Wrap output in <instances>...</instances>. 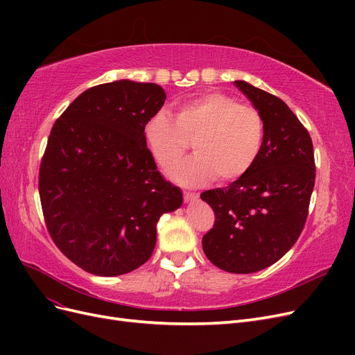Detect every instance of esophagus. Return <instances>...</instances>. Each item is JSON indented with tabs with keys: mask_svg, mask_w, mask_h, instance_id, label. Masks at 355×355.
<instances>
[{
	"mask_svg": "<svg viewBox=\"0 0 355 355\" xmlns=\"http://www.w3.org/2000/svg\"><path fill=\"white\" fill-rule=\"evenodd\" d=\"M197 198H198V194H197V192L184 191V200H185L187 202H189V201H194V200H197Z\"/></svg>",
	"mask_w": 355,
	"mask_h": 355,
	"instance_id": "1",
	"label": "esophagus"
}]
</instances>
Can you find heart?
Returning <instances> with one entry per match:
<instances>
[{
    "label": "heart",
    "instance_id": "heart-1",
    "mask_svg": "<svg viewBox=\"0 0 355 355\" xmlns=\"http://www.w3.org/2000/svg\"><path fill=\"white\" fill-rule=\"evenodd\" d=\"M263 136L261 112L218 90L182 102L176 118L158 111L144 127L145 142L163 170L173 167L194 141L197 154L171 170L182 185H201L214 176L223 184L244 178L261 155Z\"/></svg>",
    "mask_w": 355,
    "mask_h": 355
}]
</instances>
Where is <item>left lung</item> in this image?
<instances>
[{
	"label": "left lung",
	"instance_id": "1",
	"mask_svg": "<svg viewBox=\"0 0 355 355\" xmlns=\"http://www.w3.org/2000/svg\"><path fill=\"white\" fill-rule=\"evenodd\" d=\"M234 84L263 118V145L244 178L201 192L214 211L202 250L223 271L250 274L280 261L299 239L314 189L315 161L308 130L280 98L245 81Z\"/></svg>",
	"mask_w": 355,
	"mask_h": 355
}]
</instances>
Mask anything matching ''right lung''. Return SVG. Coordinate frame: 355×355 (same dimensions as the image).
Returning <instances> with one entry per match:
<instances>
[{
	"instance_id": "obj_1",
	"label": "right lung",
	"mask_w": 355,
	"mask_h": 355,
	"mask_svg": "<svg viewBox=\"0 0 355 355\" xmlns=\"http://www.w3.org/2000/svg\"><path fill=\"white\" fill-rule=\"evenodd\" d=\"M164 101L154 83L99 84L51 128L38 178L42 214L58 249L84 271L115 277L144 265L161 214L182 206L144 137Z\"/></svg>"
}]
</instances>
